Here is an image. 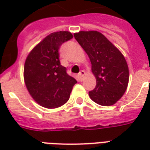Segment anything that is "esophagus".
Masks as SVG:
<instances>
[{
    "instance_id": "esophagus-1",
    "label": "esophagus",
    "mask_w": 150,
    "mask_h": 150,
    "mask_svg": "<svg viewBox=\"0 0 150 150\" xmlns=\"http://www.w3.org/2000/svg\"><path fill=\"white\" fill-rule=\"evenodd\" d=\"M85 74H86V73H85V71H83V70H82L79 73V79H80V80H82L83 78L84 77Z\"/></svg>"
}]
</instances>
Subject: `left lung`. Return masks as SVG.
<instances>
[{
    "mask_svg": "<svg viewBox=\"0 0 150 150\" xmlns=\"http://www.w3.org/2000/svg\"><path fill=\"white\" fill-rule=\"evenodd\" d=\"M74 36L89 57L96 79L90 98L102 106L115 104L129 84V67L122 53L100 32L79 31Z\"/></svg>",
    "mask_w": 150,
    "mask_h": 150,
    "instance_id": "obj_1",
    "label": "left lung"
}]
</instances>
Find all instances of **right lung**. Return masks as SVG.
Masks as SVG:
<instances>
[{
    "mask_svg": "<svg viewBox=\"0 0 150 150\" xmlns=\"http://www.w3.org/2000/svg\"><path fill=\"white\" fill-rule=\"evenodd\" d=\"M72 38L69 31L51 33L34 46L25 59V84L31 97L42 107L57 108L66 104L77 83L59 61V47Z\"/></svg>",
    "mask_w": 150,
    "mask_h": 150,
    "instance_id": "right-lung-1",
    "label": "right lung"
}]
</instances>
